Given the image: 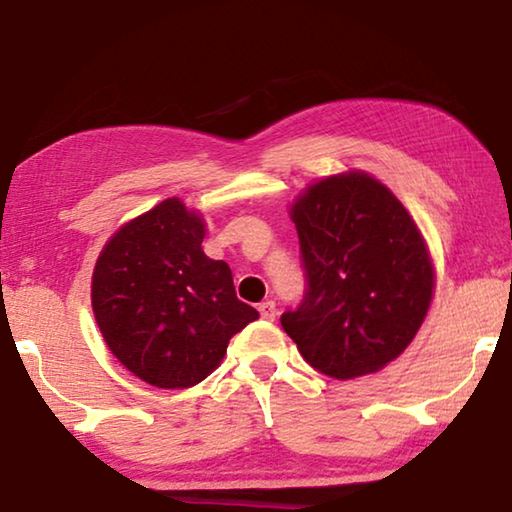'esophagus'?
Wrapping results in <instances>:
<instances>
[{"mask_svg":"<svg viewBox=\"0 0 512 512\" xmlns=\"http://www.w3.org/2000/svg\"><path fill=\"white\" fill-rule=\"evenodd\" d=\"M259 316H262L264 320H275V316H277L275 302H273V300L262 302V305H259Z\"/></svg>","mask_w":512,"mask_h":512,"instance_id":"esophagus-1","label":"esophagus"}]
</instances>
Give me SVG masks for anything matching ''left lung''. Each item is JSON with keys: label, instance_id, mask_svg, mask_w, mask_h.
<instances>
[{"label": "left lung", "instance_id": "1", "mask_svg": "<svg viewBox=\"0 0 512 512\" xmlns=\"http://www.w3.org/2000/svg\"><path fill=\"white\" fill-rule=\"evenodd\" d=\"M307 293L282 327L309 366L334 379L377 372L409 348L427 316L436 268L391 189L366 171L307 185L289 207Z\"/></svg>", "mask_w": 512, "mask_h": 512}]
</instances>
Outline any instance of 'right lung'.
<instances>
[{
  "instance_id": "1",
  "label": "right lung",
  "mask_w": 512,
  "mask_h": 512,
  "mask_svg": "<svg viewBox=\"0 0 512 512\" xmlns=\"http://www.w3.org/2000/svg\"><path fill=\"white\" fill-rule=\"evenodd\" d=\"M205 219L180 201L135 216L92 273V311L110 352L158 388H189L219 368L232 336L259 318L230 266L203 253Z\"/></svg>"
}]
</instances>
